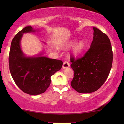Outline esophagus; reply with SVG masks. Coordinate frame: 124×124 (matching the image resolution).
Returning <instances> with one entry per match:
<instances>
[{
	"label": "esophagus",
	"instance_id": "1",
	"mask_svg": "<svg viewBox=\"0 0 124 124\" xmlns=\"http://www.w3.org/2000/svg\"><path fill=\"white\" fill-rule=\"evenodd\" d=\"M69 67H70V64H69V62H67V61H65V62H64L63 65H62V68L65 69Z\"/></svg>",
	"mask_w": 124,
	"mask_h": 124
}]
</instances>
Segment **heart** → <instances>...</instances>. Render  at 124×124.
<instances>
[{
  "mask_svg": "<svg viewBox=\"0 0 124 124\" xmlns=\"http://www.w3.org/2000/svg\"><path fill=\"white\" fill-rule=\"evenodd\" d=\"M75 43V40H73L70 42V45H73ZM85 47V43H84V41H80L76 44L74 46L73 50V52L75 55H77L81 53V52L84 50V49Z\"/></svg>",
  "mask_w": 124,
  "mask_h": 124,
  "instance_id": "1",
  "label": "heart"
}]
</instances>
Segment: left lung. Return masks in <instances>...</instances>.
I'll use <instances>...</instances> for the list:
<instances>
[{
    "instance_id": "obj_1",
    "label": "left lung",
    "mask_w": 124,
    "mask_h": 124,
    "mask_svg": "<svg viewBox=\"0 0 124 124\" xmlns=\"http://www.w3.org/2000/svg\"><path fill=\"white\" fill-rule=\"evenodd\" d=\"M93 29L94 37L89 50L82 57L70 58V67L74 70L71 86L77 92L84 94L99 89L106 81L112 65L109 38L98 28Z\"/></svg>"
}]
</instances>
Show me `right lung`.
I'll return each instance as SVG.
<instances>
[{
    "label": "right lung",
    "mask_w": 124,
    "mask_h": 124,
    "mask_svg": "<svg viewBox=\"0 0 124 124\" xmlns=\"http://www.w3.org/2000/svg\"><path fill=\"white\" fill-rule=\"evenodd\" d=\"M35 31L31 26H26L18 32L12 40L9 55V70L15 82L23 92L32 95L45 92L50 85L51 76L63 64L57 59L24 55L20 47L23 34Z\"/></svg>",
    "instance_id": "add662e5"
}]
</instances>
